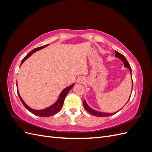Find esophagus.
I'll use <instances>...</instances> for the list:
<instances>
[{"mask_svg": "<svg viewBox=\"0 0 152 152\" xmlns=\"http://www.w3.org/2000/svg\"><path fill=\"white\" fill-rule=\"evenodd\" d=\"M79 82V83H83L84 82V80L82 79V78H80V79H79V81H78Z\"/></svg>", "mask_w": 152, "mask_h": 152, "instance_id": "esophagus-1", "label": "esophagus"}]
</instances>
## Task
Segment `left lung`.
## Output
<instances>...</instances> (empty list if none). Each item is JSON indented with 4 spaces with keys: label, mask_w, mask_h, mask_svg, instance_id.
<instances>
[{
    "label": "left lung",
    "mask_w": 152,
    "mask_h": 152,
    "mask_svg": "<svg viewBox=\"0 0 152 152\" xmlns=\"http://www.w3.org/2000/svg\"><path fill=\"white\" fill-rule=\"evenodd\" d=\"M115 57L121 59V60L122 61V62L124 63V66H125L127 68H128L129 70H130L131 75V72H132L131 68V66L129 65V63H128V61H127V60L126 59V58H125V56H123V55L122 54H121L120 53L117 52V50H115ZM130 98H131V96L129 97V99H130ZM129 99H128V101L129 100ZM128 101H127V102H128ZM83 104H84V107L85 109L87 110V112H88L89 113H91V115H93L96 116V117H109V116L113 115L117 113V112H115V113H104V112L96 111V110H94V109H92L91 107H89V106L87 104V103H86V102L85 100L83 102ZM124 106H125V105H124ZM121 110H119V111H120ZM119 111H118V112H119Z\"/></svg>",
    "instance_id": "8db88e82"
}]
</instances>
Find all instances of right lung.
Instances as JSON below:
<instances>
[{"label": "right lung", "instance_id": "right-lung-1", "mask_svg": "<svg viewBox=\"0 0 152 152\" xmlns=\"http://www.w3.org/2000/svg\"><path fill=\"white\" fill-rule=\"evenodd\" d=\"M48 45H43V46H41V47H39V48H35L34 49V50H32L31 51H30L28 54H26V56L23 59V60L21 61V65L20 66L22 65L23 63L26 59L29 58L31 55L34 53L35 52H36L37 50H39L40 49H42L45 47H47ZM16 86H17V82H16ZM73 86H74V84H73L72 85L68 86L67 87H66L65 89H64L62 91L61 94H59V98L58 99V100L56 102V103H54L53 105L50 106L49 107H48L46 108L45 109H43V110H34V109H32L30 107H29L28 105H27L25 102L22 99L20 95V93L19 92H18V89H17V91H18V96H19V98L21 100V102H22L23 104L25 106V107L28 110V111H30L31 113H32L33 114L35 115H37V116H40V117H50V116H53L54 115L56 114L57 113H58L59 111H60L61 109L62 108V107H63V103H64V100H65L66 96L67 95V94L68 93V92L70 91V89L72 88V87H73Z\"/></svg>", "mask_w": 152, "mask_h": 152}]
</instances>
